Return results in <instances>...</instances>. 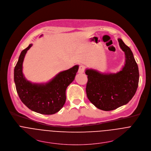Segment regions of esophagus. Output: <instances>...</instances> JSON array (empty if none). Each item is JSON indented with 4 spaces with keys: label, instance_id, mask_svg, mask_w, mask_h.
I'll use <instances>...</instances> for the list:
<instances>
[{
    "label": "esophagus",
    "instance_id": "esophagus-1",
    "mask_svg": "<svg viewBox=\"0 0 151 151\" xmlns=\"http://www.w3.org/2000/svg\"><path fill=\"white\" fill-rule=\"evenodd\" d=\"M85 68L83 65H80L79 67V69H78V72L79 73H83L85 72Z\"/></svg>",
    "mask_w": 151,
    "mask_h": 151
}]
</instances>
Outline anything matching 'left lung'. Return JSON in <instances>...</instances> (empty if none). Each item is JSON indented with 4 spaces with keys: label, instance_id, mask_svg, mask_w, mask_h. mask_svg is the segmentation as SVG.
<instances>
[{
    "label": "left lung",
    "instance_id": "left-lung-1",
    "mask_svg": "<svg viewBox=\"0 0 151 151\" xmlns=\"http://www.w3.org/2000/svg\"><path fill=\"white\" fill-rule=\"evenodd\" d=\"M118 41L126 58L122 70L116 73H101L92 69L85 70L87 97L96 108L104 111L113 110L127 104L138 86L139 73L133 53L122 39Z\"/></svg>",
    "mask_w": 151,
    "mask_h": 151
}]
</instances>
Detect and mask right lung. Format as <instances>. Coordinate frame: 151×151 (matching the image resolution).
Segmentation results:
<instances>
[{
    "label": "right lung",
    "mask_w": 151,
    "mask_h": 151,
    "mask_svg": "<svg viewBox=\"0 0 151 151\" xmlns=\"http://www.w3.org/2000/svg\"><path fill=\"white\" fill-rule=\"evenodd\" d=\"M30 44L23 50L14 69L16 89L21 101L30 110L45 115L53 114L60 110L66 101V90L73 81L79 66L58 73L45 83H32L27 81L22 73V64Z\"/></svg>",
    "instance_id": "obj_1"
}]
</instances>
